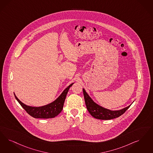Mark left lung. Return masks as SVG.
<instances>
[{
  "instance_id": "left-lung-1",
  "label": "left lung",
  "mask_w": 153,
  "mask_h": 153,
  "mask_svg": "<svg viewBox=\"0 0 153 153\" xmlns=\"http://www.w3.org/2000/svg\"><path fill=\"white\" fill-rule=\"evenodd\" d=\"M83 94L84 96L86 108L88 111L89 112L92 116L99 120H108L121 116L128 109V108L131 105H130L128 107L125 108L121 110L112 111L105 109L96 104L92 100V98L89 96V95L87 94L84 89H83Z\"/></svg>"
}]
</instances>
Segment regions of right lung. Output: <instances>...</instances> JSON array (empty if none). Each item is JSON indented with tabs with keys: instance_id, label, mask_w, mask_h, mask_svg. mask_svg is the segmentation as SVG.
<instances>
[{
	"instance_id": "1",
	"label": "right lung",
	"mask_w": 153,
	"mask_h": 153,
	"mask_svg": "<svg viewBox=\"0 0 153 153\" xmlns=\"http://www.w3.org/2000/svg\"><path fill=\"white\" fill-rule=\"evenodd\" d=\"M74 83L71 84L63 91L61 95L57 98L53 102L48 104L47 105L40 107H32L27 106L23 102H22L15 95V98L23 107L27 113L31 116L35 118H51L57 116L60 113L64 106V103L66 98L68 92L71 86H72Z\"/></svg>"
}]
</instances>
